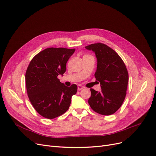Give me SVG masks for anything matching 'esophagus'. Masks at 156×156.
I'll list each match as a JSON object with an SVG mask.
<instances>
[{"label":"esophagus","mask_w":156,"mask_h":156,"mask_svg":"<svg viewBox=\"0 0 156 156\" xmlns=\"http://www.w3.org/2000/svg\"><path fill=\"white\" fill-rule=\"evenodd\" d=\"M83 88H84V87L83 86H82V85H78V86H77V89H78V90H79V91L83 90Z\"/></svg>","instance_id":"34e87169"}]
</instances>
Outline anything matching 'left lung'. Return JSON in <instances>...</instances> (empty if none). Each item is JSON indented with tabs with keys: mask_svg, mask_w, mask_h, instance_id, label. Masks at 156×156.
Masks as SVG:
<instances>
[{
	"mask_svg": "<svg viewBox=\"0 0 156 156\" xmlns=\"http://www.w3.org/2000/svg\"><path fill=\"white\" fill-rule=\"evenodd\" d=\"M85 48L95 54V77L101 86V91L90 89L88 103L96 113L111 115L121 107L126 98L129 82L127 68L119 55L106 45L98 43Z\"/></svg>",
	"mask_w": 156,
	"mask_h": 156,
	"instance_id": "left-lung-1",
	"label": "left lung"
}]
</instances>
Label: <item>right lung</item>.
Wrapping results in <instances>:
<instances>
[{
  "instance_id": "add662e5",
  "label": "right lung",
  "mask_w": 156,
  "mask_h": 156,
  "mask_svg": "<svg viewBox=\"0 0 156 156\" xmlns=\"http://www.w3.org/2000/svg\"><path fill=\"white\" fill-rule=\"evenodd\" d=\"M75 48H48L30 61L26 73L27 95L35 110L42 116L53 119L64 114L77 91L76 84L66 86L59 81L66 64Z\"/></svg>"
}]
</instances>
